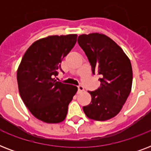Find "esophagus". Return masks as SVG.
Wrapping results in <instances>:
<instances>
[{"instance_id":"obj_1","label":"esophagus","mask_w":151,"mask_h":151,"mask_svg":"<svg viewBox=\"0 0 151 151\" xmlns=\"http://www.w3.org/2000/svg\"><path fill=\"white\" fill-rule=\"evenodd\" d=\"M78 92H83V91L85 90V88H84V87H83L82 85H78Z\"/></svg>"}]
</instances>
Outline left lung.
<instances>
[{"instance_id": "1", "label": "left lung", "mask_w": 151, "mask_h": 151, "mask_svg": "<svg viewBox=\"0 0 151 151\" xmlns=\"http://www.w3.org/2000/svg\"><path fill=\"white\" fill-rule=\"evenodd\" d=\"M92 66V73L100 75V87L89 92L92 101L83 107L85 115L95 121L115 117L123 107L132 85L130 59L115 41L105 34H81L78 38Z\"/></svg>"}]
</instances>
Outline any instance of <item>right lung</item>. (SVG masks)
Returning a JSON list of instances; mask_svg holds the SVG:
<instances>
[{
    "mask_svg": "<svg viewBox=\"0 0 151 151\" xmlns=\"http://www.w3.org/2000/svg\"><path fill=\"white\" fill-rule=\"evenodd\" d=\"M77 34L52 35L29 46L18 67L20 96L28 110L41 122L55 124L64 121L69 103L78 87L56 81L61 61L73 48Z\"/></svg>",
    "mask_w": 151,
    "mask_h": 151,
    "instance_id": "right-lung-1",
    "label": "right lung"
}]
</instances>
